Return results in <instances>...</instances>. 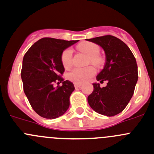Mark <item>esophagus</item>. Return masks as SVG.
Returning a JSON list of instances; mask_svg holds the SVG:
<instances>
[{
	"label": "esophagus",
	"mask_w": 154,
	"mask_h": 154,
	"mask_svg": "<svg viewBox=\"0 0 154 154\" xmlns=\"http://www.w3.org/2000/svg\"><path fill=\"white\" fill-rule=\"evenodd\" d=\"M81 86H82V84H74V87H75V88H80V87H81Z\"/></svg>",
	"instance_id": "1"
}]
</instances>
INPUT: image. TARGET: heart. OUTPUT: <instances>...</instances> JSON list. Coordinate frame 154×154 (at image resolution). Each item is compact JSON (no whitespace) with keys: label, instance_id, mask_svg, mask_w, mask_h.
I'll return each instance as SVG.
<instances>
[{"label":"heart","instance_id":"b5f03b06","mask_svg":"<svg viewBox=\"0 0 154 154\" xmlns=\"http://www.w3.org/2000/svg\"><path fill=\"white\" fill-rule=\"evenodd\" d=\"M78 49L89 56L88 63H91L97 67H99L103 63V60L99 57L100 48L97 44L92 42H84L78 45ZM61 63L63 67L69 68L72 63V50L67 48L61 54ZM96 73V70L92 66H88L84 68L72 69L67 74L69 80L75 84H84L87 82L91 77H93Z\"/></svg>","mask_w":154,"mask_h":154}]
</instances>
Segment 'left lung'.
Listing matches in <instances>:
<instances>
[{"instance_id":"obj_1","label":"left lung","mask_w":154,"mask_h":154,"mask_svg":"<svg viewBox=\"0 0 154 154\" xmlns=\"http://www.w3.org/2000/svg\"><path fill=\"white\" fill-rule=\"evenodd\" d=\"M87 41L98 44L106 54L104 68L97 76L106 87L94 84V91L87 100L91 107L100 114L113 117L125 109L134 94L138 80L137 64L135 57L127 44L117 37L105 35Z\"/></svg>"}]
</instances>
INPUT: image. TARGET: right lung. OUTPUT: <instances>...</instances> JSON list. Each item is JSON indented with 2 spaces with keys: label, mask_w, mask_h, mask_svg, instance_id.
<instances>
[{
  "label": "right lung",
  "mask_w": 154,
  "mask_h": 154,
  "mask_svg": "<svg viewBox=\"0 0 154 154\" xmlns=\"http://www.w3.org/2000/svg\"><path fill=\"white\" fill-rule=\"evenodd\" d=\"M77 42L44 37L23 56L20 73L23 91L34 111L44 118H57L69 108L70 97L75 88L62 77L64 67L60 57L63 50ZM60 82L62 85H59Z\"/></svg>",
  "instance_id": "1"
}]
</instances>
